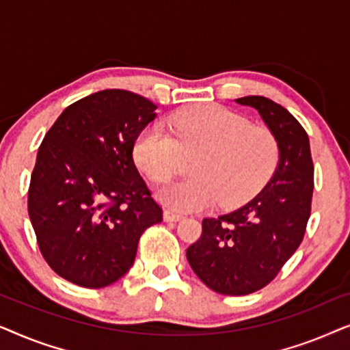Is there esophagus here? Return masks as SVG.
<instances>
[{
  "label": "esophagus",
  "instance_id": "1",
  "mask_svg": "<svg viewBox=\"0 0 350 350\" xmlns=\"http://www.w3.org/2000/svg\"><path fill=\"white\" fill-rule=\"evenodd\" d=\"M183 218V215L172 212V210H164V219L165 221H180Z\"/></svg>",
  "mask_w": 350,
  "mask_h": 350
}]
</instances>
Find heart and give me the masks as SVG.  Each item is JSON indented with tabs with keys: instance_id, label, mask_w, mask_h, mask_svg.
<instances>
[{
	"instance_id": "obj_1",
	"label": "heart",
	"mask_w": 350,
	"mask_h": 350,
	"mask_svg": "<svg viewBox=\"0 0 350 350\" xmlns=\"http://www.w3.org/2000/svg\"><path fill=\"white\" fill-rule=\"evenodd\" d=\"M143 129L133 145L137 165L154 183L174 176L180 152H193L189 178L157 191L156 198L176 212L202 210L213 202L232 207L248 198L272 170L279 145L265 124L247 122L218 105H199Z\"/></svg>"
}]
</instances>
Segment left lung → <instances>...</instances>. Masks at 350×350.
Instances as JSON below:
<instances>
[{"label":"left lung","instance_id":"obj_1","mask_svg":"<svg viewBox=\"0 0 350 350\" xmlns=\"http://www.w3.org/2000/svg\"><path fill=\"white\" fill-rule=\"evenodd\" d=\"M236 102L255 108L274 132L279 161L265 188L245 205L204 218L202 236L186 250V258L208 288L242 296L269 284L303 241L310 217L314 164L308 133L288 109L260 95Z\"/></svg>","mask_w":350,"mask_h":350}]
</instances>
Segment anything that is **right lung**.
I'll return each instance as SVG.
<instances>
[{
	"label": "right lung",
	"instance_id": "add662e5",
	"mask_svg": "<svg viewBox=\"0 0 350 350\" xmlns=\"http://www.w3.org/2000/svg\"><path fill=\"white\" fill-rule=\"evenodd\" d=\"M156 109L129 90H100L66 107L38 150L28 215L47 265L71 284H114L143 231L162 221L132 156Z\"/></svg>",
	"mask_w": 350,
	"mask_h": 350
}]
</instances>
